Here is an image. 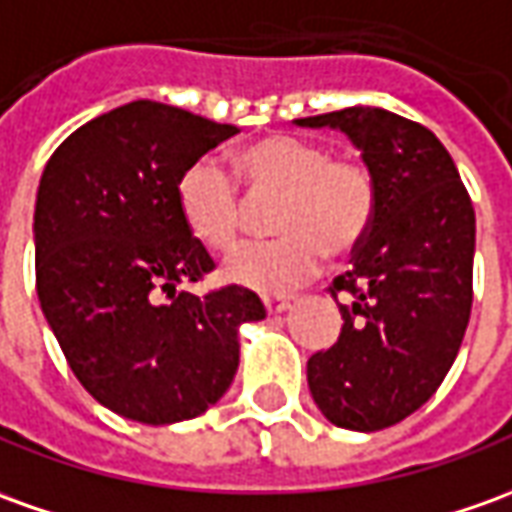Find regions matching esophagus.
Instances as JSON below:
<instances>
[{"label": "esophagus", "instance_id": "obj_1", "mask_svg": "<svg viewBox=\"0 0 512 512\" xmlns=\"http://www.w3.org/2000/svg\"><path fill=\"white\" fill-rule=\"evenodd\" d=\"M264 309L270 312V315H278V312H287L290 309L292 298L290 295H264Z\"/></svg>", "mask_w": 512, "mask_h": 512}]
</instances>
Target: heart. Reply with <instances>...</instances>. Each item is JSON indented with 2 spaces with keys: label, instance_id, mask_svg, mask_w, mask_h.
Wrapping results in <instances>:
<instances>
[{
  "label": "heart",
  "instance_id": "1",
  "mask_svg": "<svg viewBox=\"0 0 512 512\" xmlns=\"http://www.w3.org/2000/svg\"><path fill=\"white\" fill-rule=\"evenodd\" d=\"M236 167L253 200H278L270 242L236 248L222 276L256 292H284L315 273L326 250L348 256L365 242L376 214V183L357 158H334L320 144L264 136L236 153ZM186 231L209 250L234 248L248 203L231 175L211 158H197L175 186Z\"/></svg>",
  "mask_w": 512,
  "mask_h": 512
}]
</instances>
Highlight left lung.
<instances>
[{
	"instance_id": "obj_1",
	"label": "left lung",
	"mask_w": 512,
	"mask_h": 512,
	"mask_svg": "<svg viewBox=\"0 0 512 512\" xmlns=\"http://www.w3.org/2000/svg\"><path fill=\"white\" fill-rule=\"evenodd\" d=\"M340 130L376 183V214L354 267L334 278L343 329L306 362L331 424L376 432L424 407L457 359L471 317L477 220L449 150L432 130L354 105L295 119Z\"/></svg>"
}]
</instances>
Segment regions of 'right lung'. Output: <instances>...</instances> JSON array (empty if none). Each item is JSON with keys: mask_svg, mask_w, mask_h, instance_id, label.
<instances>
[{"mask_svg": "<svg viewBox=\"0 0 512 512\" xmlns=\"http://www.w3.org/2000/svg\"><path fill=\"white\" fill-rule=\"evenodd\" d=\"M234 133L133 100L74 130L38 183L41 312L80 384L128 421L178 424L214 407L239 368V326L267 315L245 287L206 298L178 290L214 262L186 231L175 186Z\"/></svg>", "mask_w": 512, "mask_h": 512, "instance_id": "1", "label": "right lung"}]
</instances>
